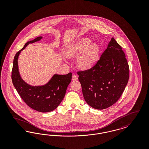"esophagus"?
Here are the masks:
<instances>
[{
	"mask_svg": "<svg viewBox=\"0 0 149 149\" xmlns=\"http://www.w3.org/2000/svg\"><path fill=\"white\" fill-rule=\"evenodd\" d=\"M72 80H77V79H78L77 75H75V74H73L72 76Z\"/></svg>",
	"mask_w": 149,
	"mask_h": 149,
	"instance_id": "34e87169",
	"label": "esophagus"
}]
</instances>
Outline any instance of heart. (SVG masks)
Here are the masks:
<instances>
[{
  "label": "heart",
  "instance_id": "obj_1",
  "mask_svg": "<svg viewBox=\"0 0 149 149\" xmlns=\"http://www.w3.org/2000/svg\"><path fill=\"white\" fill-rule=\"evenodd\" d=\"M100 48L97 43H92V40L85 37L71 43L66 50L68 57L78 55L77 63L81 69L92 68L99 59Z\"/></svg>",
  "mask_w": 149,
  "mask_h": 149
}]
</instances>
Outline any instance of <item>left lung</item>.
<instances>
[{"mask_svg": "<svg viewBox=\"0 0 149 149\" xmlns=\"http://www.w3.org/2000/svg\"><path fill=\"white\" fill-rule=\"evenodd\" d=\"M78 74L86 102L104 109L120 99L128 81L129 66L121 46L112 38L97 63Z\"/></svg>", "mask_w": 149, "mask_h": 149, "instance_id": "left-lung-1", "label": "left lung"}]
</instances>
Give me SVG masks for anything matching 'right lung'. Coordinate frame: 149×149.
<instances>
[{"label":"right lung","instance_id":"obj_1","mask_svg":"<svg viewBox=\"0 0 149 149\" xmlns=\"http://www.w3.org/2000/svg\"><path fill=\"white\" fill-rule=\"evenodd\" d=\"M40 36L26 43L14 56L12 80L22 99L30 108L40 112H49L55 109L64 99L68 86L71 81V72L66 75L55 74L50 81L42 86H31L22 79L18 69V58L21 52L30 43L42 39Z\"/></svg>","mask_w":149,"mask_h":149}]
</instances>
